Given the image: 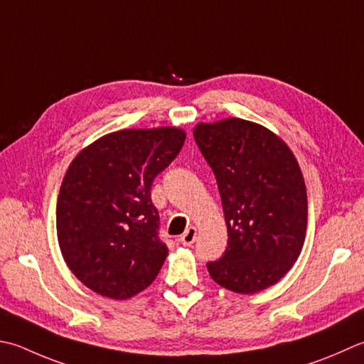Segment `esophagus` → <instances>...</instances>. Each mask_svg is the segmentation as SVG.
Returning <instances> with one entry per match:
<instances>
[{
	"instance_id": "obj_1",
	"label": "esophagus",
	"mask_w": 364,
	"mask_h": 364,
	"mask_svg": "<svg viewBox=\"0 0 364 364\" xmlns=\"http://www.w3.org/2000/svg\"><path fill=\"white\" fill-rule=\"evenodd\" d=\"M196 240H197V229H196V227H189V229L184 232L181 235V238H180L183 246H192L196 243Z\"/></svg>"
}]
</instances>
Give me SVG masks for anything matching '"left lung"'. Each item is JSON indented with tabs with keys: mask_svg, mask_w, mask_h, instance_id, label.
<instances>
[{
	"mask_svg": "<svg viewBox=\"0 0 364 364\" xmlns=\"http://www.w3.org/2000/svg\"><path fill=\"white\" fill-rule=\"evenodd\" d=\"M216 176L227 224V249L208 262L224 289L255 294L286 274L301 252L308 197L300 166L272 131L241 118L194 129Z\"/></svg>",
	"mask_w": 364,
	"mask_h": 364,
	"instance_id": "8db88e82",
	"label": "left lung"
}]
</instances>
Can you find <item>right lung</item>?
Instances as JSON below:
<instances>
[{"label":"right lung","instance_id":"1","mask_svg":"<svg viewBox=\"0 0 364 364\" xmlns=\"http://www.w3.org/2000/svg\"><path fill=\"white\" fill-rule=\"evenodd\" d=\"M184 140L178 127L117 131L69 166L56 203L58 243L70 272L96 294L126 300L158 276L168 249L151 186Z\"/></svg>","mask_w":364,"mask_h":364}]
</instances>
